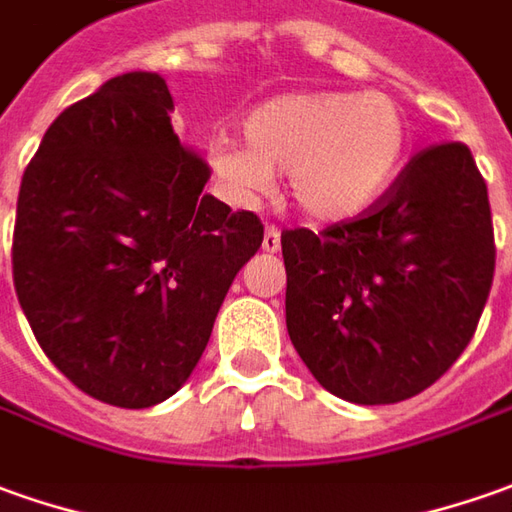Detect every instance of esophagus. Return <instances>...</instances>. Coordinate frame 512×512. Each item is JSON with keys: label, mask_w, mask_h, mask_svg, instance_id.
<instances>
[{"label": "esophagus", "mask_w": 512, "mask_h": 512, "mask_svg": "<svg viewBox=\"0 0 512 512\" xmlns=\"http://www.w3.org/2000/svg\"><path fill=\"white\" fill-rule=\"evenodd\" d=\"M280 249V229L266 227L263 232V252H277Z\"/></svg>", "instance_id": "1"}]
</instances>
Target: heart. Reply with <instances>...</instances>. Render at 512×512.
I'll use <instances>...</instances> for the list:
<instances>
[{"label":"heart","instance_id":"1","mask_svg":"<svg viewBox=\"0 0 512 512\" xmlns=\"http://www.w3.org/2000/svg\"><path fill=\"white\" fill-rule=\"evenodd\" d=\"M243 145L212 142L207 165L235 201H252L285 173L288 196L314 224L373 210L401 176L412 125L401 103L370 92H302L260 103Z\"/></svg>","mask_w":512,"mask_h":512}]
</instances>
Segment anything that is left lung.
<instances>
[{
    "instance_id": "left-lung-1",
    "label": "left lung",
    "mask_w": 512,
    "mask_h": 512,
    "mask_svg": "<svg viewBox=\"0 0 512 512\" xmlns=\"http://www.w3.org/2000/svg\"><path fill=\"white\" fill-rule=\"evenodd\" d=\"M285 325L330 395L378 406L431 387L488 302V184L462 142L417 154L364 218L285 229Z\"/></svg>"
}]
</instances>
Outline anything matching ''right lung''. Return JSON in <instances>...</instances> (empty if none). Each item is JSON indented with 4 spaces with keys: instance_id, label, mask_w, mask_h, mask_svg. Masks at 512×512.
Wrapping results in <instances>:
<instances>
[{
    "instance_id": "1",
    "label": "right lung",
    "mask_w": 512,
    "mask_h": 512,
    "mask_svg": "<svg viewBox=\"0 0 512 512\" xmlns=\"http://www.w3.org/2000/svg\"><path fill=\"white\" fill-rule=\"evenodd\" d=\"M156 72H125L58 114L27 165L13 285L41 350L97 401L148 409L196 370L218 308L263 243L184 148Z\"/></svg>"
}]
</instances>
